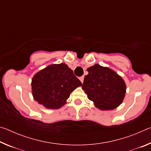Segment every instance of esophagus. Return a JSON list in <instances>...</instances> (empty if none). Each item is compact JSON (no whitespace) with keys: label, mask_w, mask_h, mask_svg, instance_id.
I'll list each match as a JSON object with an SVG mask.
<instances>
[{"label":"esophagus","mask_w":151,"mask_h":151,"mask_svg":"<svg viewBox=\"0 0 151 151\" xmlns=\"http://www.w3.org/2000/svg\"><path fill=\"white\" fill-rule=\"evenodd\" d=\"M80 81L82 83H83V81H84V76H81V77H80Z\"/></svg>","instance_id":"esophagus-1"}]
</instances>
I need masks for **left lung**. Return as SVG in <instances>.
Segmentation results:
<instances>
[{
	"label": "left lung",
	"mask_w": 151,
	"mask_h": 151,
	"mask_svg": "<svg viewBox=\"0 0 151 151\" xmlns=\"http://www.w3.org/2000/svg\"><path fill=\"white\" fill-rule=\"evenodd\" d=\"M82 86L89 100L102 111L113 110L121 104L126 93V84L115 71L96 64L87 68Z\"/></svg>",
	"instance_id": "obj_1"
}]
</instances>
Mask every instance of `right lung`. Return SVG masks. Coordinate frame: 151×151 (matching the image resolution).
<instances>
[{
	"label": "right lung",
	"instance_id": "obj_1",
	"mask_svg": "<svg viewBox=\"0 0 151 151\" xmlns=\"http://www.w3.org/2000/svg\"><path fill=\"white\" fill-rule=\"evenodd\" d=\"M81 85L65 63L48 65L35 74L31 83L33 98L48 109L61 108L70 93Z\"/></svg>",
	"mask_w": 151,
	"mask_h": 151
}]
</instances>
